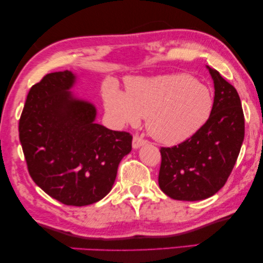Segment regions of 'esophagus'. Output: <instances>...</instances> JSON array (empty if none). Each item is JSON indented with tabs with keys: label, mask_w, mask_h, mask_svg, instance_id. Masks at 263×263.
<instances>
[{
	"label": "esophagus",
	"mask_w": 263,
	"mask_h": 263,
	"mask_svg": "<svg viewBox=\"0 0 263 263\" xmlns=\"http://www.w3.org/2000/svg\"><path fill=\"white\" fill-rule=\"evenodd\" d=\"M145 143H147V140H144V139H142V137H140L137 135L134 136V139H133V148L134 149L140 148L141 145H143Z\"/></svg>",
	"instance_id": "esophagus-1"
}]
</instances>
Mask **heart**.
<instances>
[{
    "mask_svg": "<svg viewBox=\"0 0 263 263\" xmlns=\"http://www.w3.org/2000/svg\"><path fill=\"white\" fill-rule=\"evenodd\" d=\"M108 114L120 124L137 126L147 118V130L155 140L175 144L189 139L211 116V89L185 74L134 79L127 94L111 87L104 92Z\"/></svg>",
    "mask_w": 263,
    "mask_h": 263,
    "instance_id": "heart-1",
    "label": "heart"
}]
</instances>
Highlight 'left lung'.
Here are the masks:
<instances>
[{
    "mask_svg": "<svg viewBox=\"0 0 263 263\" xmlns=\"http://www.w3.org/2000/svg\"><path fill=\"white\" fill-rule=\"evenodd\" d=\"M215 88L209 119L195 134L173 147H162L159 185L174 200L199 201L227 182L245 139V116L235 88L209 68Z\"/></svg>",
    "mask_w": 263,
    "mask_h": 263,
    "instance_id": "8db88e82",
    "label": "left lung"
}]
</instances>
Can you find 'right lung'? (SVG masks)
<instances>
[{"label": "right lung", "instance_id": "add662e5", "mask_svg": "<svg viewBox=\"0 0 263 263\" xmlns=\"http://www.w3.org/2000/svg\"><path fill=\"white\" fill-rule=\"evenodd\" d=\"M75 79L64 70L34 84L18 133L34 182L61 203L82 207L110 192L133 136L96 123L95 107L69 91Z\"/></svg>", "mask_w": 263, "mask_h": 263}]
</instances>
